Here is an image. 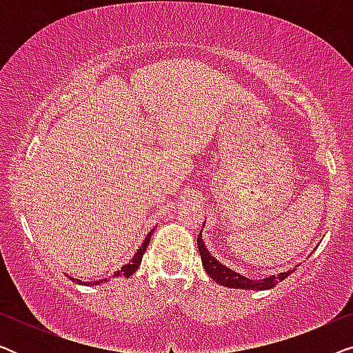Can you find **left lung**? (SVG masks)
Listing matches in <instances>:
<instances>
[{"label": "left lung", "mask_w": 353, "mask_h": 353, "mask_svg": "<svg viewBox=\"0 0 353 353\" xmlns=\"http://www.w3.org/2000/svg\"><path fill=\"white\" fill-rule=\"evenodd\" d=\"M197 249H199L201 259H202V265H204L205 272L209 276H212L214 281H216L221 286L226 288H236V289H257V291H263V289H272L273 286H276L279 281H283L284 278H288L289 274L292 273V270L289 272L279 273V274H272V276L259 279V281H252V279L243 276V274L233 272V270L226 268L225 265H221L220 262H216V259L214 255L209 254L207 250L204 241H202V236H197Z\"/></svg>", "instance_id": "1"}]
</instances>
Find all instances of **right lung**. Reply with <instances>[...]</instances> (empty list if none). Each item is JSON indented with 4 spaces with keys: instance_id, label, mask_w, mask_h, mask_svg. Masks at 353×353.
Listing matches in <instances>:
<instances>
[{
    "instance_id": "right-lung-1",
    "label": "right lung",
    "mask_w": 353,
    "mask_h": 353,
    "mask_svg": "<svg viewBox=\"0 0 353 353\" xmlns=\"http://www.w3.org/2000/svg\"><path fill=\"white\" fill-rule=\"evenodd\" d=\"M152 233H154V230L152 231H149V234L146 236V239H144V243L139 245V249L137 250V254L133 255V259L130 260L128 263H125L122 268L120 270H117V272H114V274H112V278H128V276H132V274L137 272L138 270V267L139 265H141V260H143V255H144V252H146V248L149 245V241H151V236H152ZM72 281H77L79 284H81V281L80 279H74L72 278ZM104 281H108V278L105 279H99V281H93V283H85L86 286H96V284H99V283H104Z\"/></svg>"
}]
</instances>
